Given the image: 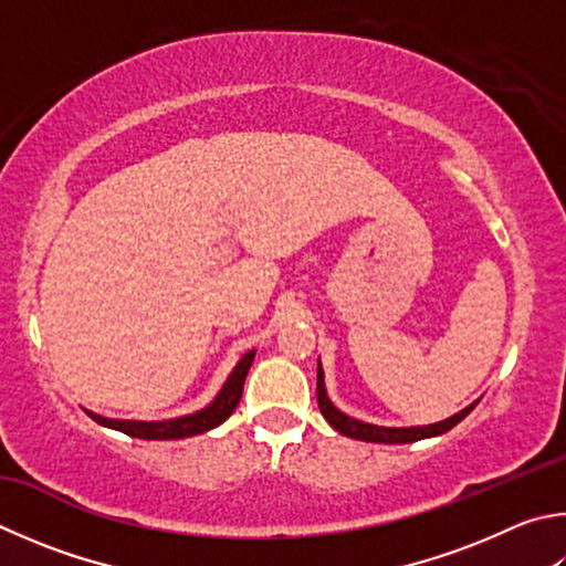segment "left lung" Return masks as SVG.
I'll return each mask as SVG.
<instances>
[{
    "mask_svg": "<svg viewBox=\"0 0 566 566\" xmlns=\"http://www.w3.org/2000/svg\"><path fill=\"white\" fill-rule=\"evenodd\" d=\"M316 400H318V410H322V416L328 420V426L338 433L346 436V438H354V440H366V443H386V446H396V443H416V440H423V438H436V436H443L448 433L450 428L458 426L462 418H465L472 408L478 406L470 403L468 408L458 410L455 416H450L446 420H438V423H430V426H410V428H390V426H374V423H366V420H358L354 416L344 413V410H338L332 398L326 394V386H324V368L322 361H318L316 368Z\"/></svg>",
    "mask_w": 566,
    "mask_h": 566,
    "instance_id": "8db88e82",
    "label": "left lung"
}]
</instances>
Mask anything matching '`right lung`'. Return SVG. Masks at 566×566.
<instances>
[{"instance_id":"right-lung-1","label":"right lung","mask_w":566,"mask_h":566,"mask_svg":"<svg viewBox=\"0 0 566 566\" xmlns=\"http://www.w3.org/2000/svg\"><path fill=\"white\" fill-rule=\"evenodd\" d=\"M254 348L244 354L238 366L232 368V374L228 376V381L220 388V394L212 398V403H208L195 413L180 416V418H166V420H123V418H106L98 416L94 410L84 408L86 413L96 420L98 426H106L113 430H120L130 438H143V440H180V438H192L200 433H208V430L218 428L224 423L238 408L240 398H242V386L244 378H248L250 366L254 361Z\"/></svg>"}]
</instances>
